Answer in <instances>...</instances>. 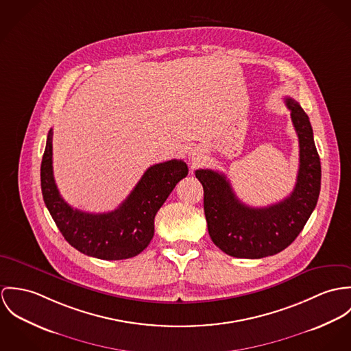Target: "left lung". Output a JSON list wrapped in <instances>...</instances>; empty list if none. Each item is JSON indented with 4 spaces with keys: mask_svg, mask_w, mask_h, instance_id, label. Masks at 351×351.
<instances>
[{
    "mask_svg": "<svg viewBox=\"0 0 351 351\" xmlns=\"http://www.w3.org/2000/svg\"><path fill=\"white\" fill-rule=\"evenodd\" d=\"M285 105L299 137V172L293 191L267 207L243 204L228 178L213 169H197L203 186L204 215L213 242L237 258H263L288 247L303 230L320 193V158L310 118L299 102L287 97Z\"/></svg>",
    "mask_w": 351,
    "mask_h": 351,
    "instance_id": "left-lung-1",
    "label": "left lung"
}]
</instances>
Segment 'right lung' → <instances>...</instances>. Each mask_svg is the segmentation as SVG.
<instances>
[{
  "label": "right lung",
  "instance_id": "right-lung-1",
  "mask_svg": "<svg viewBox=\"0 0 351 351\" xmlns=\"http://www.w3.org/2000/svg\"><path fill=\"white\" fill-rule=\"evenodd\" d=\"M189 173L183 160L149 167L116 210L93 214L71 207L59 194L52 169V129L40 168L44 203L64 239L80 253L101 260H125L140 254L155 233L158 208Z\"/></svg>",
  "mask_w": 351,
  "mask_h": 351
}]
</instances>
